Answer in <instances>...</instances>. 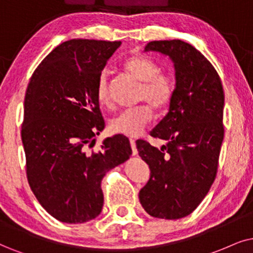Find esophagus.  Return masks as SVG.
I'll return each mask as SVG.
<instances>
[{"label": "esophagus", "instance_id": "esophagus-1", "mask_svg": "<svg viewBox=\"0 0 253 253\" xmlns=\"http://www.w3.org/2000/svg\"><path fill=\"white\" fill-rule=\"evenodd\" d=\"M129 143H130V147H132L133 155H136V154H137V149H136V145H135V140L130 139V140H129Z\"/></svg>", "mask_w": 253, "mask_h": 253}]
</instances>
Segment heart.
Instances as JSON below:
<instances>
[{"mask_svg":"<svg viewBox=\"0 0 253 253\" xmlns=\"http://www.w3.org/2000/svg\"><path fill=\"white\" fill-rule=\"evenodd\" d=\"M124 68L134 78L142 82L139 89V100L146 101L135 107L121 111L110 120V129L116 134L137 136L143 133L153 119L155 110L168 107L175 94V79L167 72H161L156 62L146 56H133L124 63ZM97 99L104 107L112 106L110 75L106 70L101 71L97 81Z\"/></svg>","mask_w":253,"mask_h":253,"instance_id":"1","label":"heart"}]
</instances>
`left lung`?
<instances>
[{
    "label": "left lung",
    "instance_id": "8db88e82",
    "mask_svg": "<svg viewBox=\"0 0 253 253\" xmlns=\"http://www.w3.org/2000/svg\"><path fill=\"white\" fill-rule=\"evenodd\" d=\"M145 51L170 57L176 88L167 116L150 132L167 145L158 149L145 140L136 141L150 168L139 198L150 216L178 219L200 206L215 181L224 137V91L212 64L190 44L153 41Z\"/></svg>",
    "mask_w": 253,
    "mask_h": 253
}]
</instances>
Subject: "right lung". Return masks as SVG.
Here are the masks:
<instances>
[{"instance_id":"right-lung-1","label":"right lung","mask_w":253,"mask_h":253,"mask_svg":"<svg viewBox=\"0 0 253 253\" xmlns=\"http://www.w3.org/2000/svg\"><path fill=\"white\" fill-rule=\"evenodd\" d=\"M121 42L70 40L55 47L31 76L24 99L22 142L29 185L56 219L84 223L101 212V180L132 155L116 135L92 149L105 127L97 81Z\"/></svg>"}]
</instances>
